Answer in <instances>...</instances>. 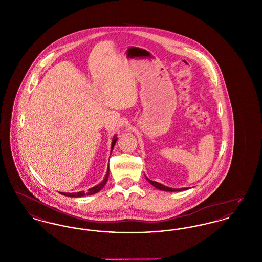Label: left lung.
<instances>
[{"instance_id":"1","label":"left lung","mask_w":262,"mask_h":262,"mask_svg":"<svg viewBox=\"0 0 262 262\" xmlns=\"http://www.w3.org/2000/svg\"><path fill=\"white\" fill-rule=\"evenodd\" d=\"M146 180L149 182L150 184H151L153 187H155L156 188H158V189H161V190H165V191H180V190L187 189V187H186V188H171V187H165V186H163V185L157 183V182L151 181L147 177H146Z\"/></svg>"}]
</instances>
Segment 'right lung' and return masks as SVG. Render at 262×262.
<instances>
[{"label": "right lung", "instance_id": "obj_1", "mask_svg": "<svg viewBox=\"0 0 262 262\" xmlns=\"http://www.w3.org/2000/svg\"><path fill=\"white\" fill-rule=\"evenodd\" d=\"M116 141H117V137H114V139H113L112 141V148H111V152H112L113 147H114V145H115ZM108 177H109V169H108V172H107V174H106L105 179L103 180V182H102V183H100L99 185H97L96 187H91V188H89V189H88V191H79V192H75V193H66V192H61V193L63 194V195H66V196H71V198H80V196H84V195H91V194H94V193L98 192L100 189H102V187L105 186V184H106V182H107V180H108Z\"/></svg>", "mask_w": 262, "mask_h": 262}]
</instances>
